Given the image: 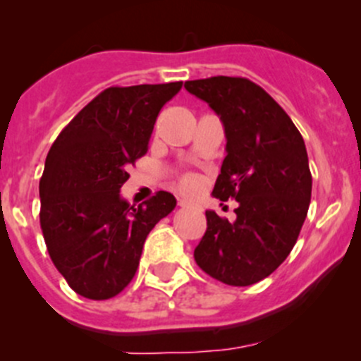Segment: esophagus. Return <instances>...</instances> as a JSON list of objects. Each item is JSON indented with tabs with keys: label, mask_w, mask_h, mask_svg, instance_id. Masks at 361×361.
I'll use <instances>...</instances> for the list:
<instances>
[{
	"label": "esophagus",
	"mask_w": 361,
	"mask_h": 361,
	"mask_svg": "<svg viewBox=\"0 0 361 361\" xmlns=\"http://www.w3.org/2000/svg\"><path fill=\"white\" fill-rule=\"evenodd\" d=\"M178 206L183 207V209H188V207H190V209H199L197 204H194L190 201H185V199H180V201H178Z\"/></svg>",
	"instance_id": "esophagus-1"
}]
</instances>
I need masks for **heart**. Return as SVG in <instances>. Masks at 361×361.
<instances>
[{"mask_svg": "<svg viewBox=\"0 0 361 361\" xmlns=\"http://www.w3.org/2000/svg\"><path fill=\"white\" fill-rule=\"evenodd\" d=\"M197 176H194V174H185V176L180 178V187L183 190H194L197 187Z\"/></svg>", "mask_w": 361, "mask_h": 361, "instance_id": "1", "label": "heart"}]
</instances>
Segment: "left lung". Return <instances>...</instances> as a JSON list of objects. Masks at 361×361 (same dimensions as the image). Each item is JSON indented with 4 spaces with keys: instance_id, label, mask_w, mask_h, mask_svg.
Listing matches in <instances>:
<instances>
[{
    "instance_id": "8db88e82",
    "label": "left lung",
    "mask_w": 361,
    "mask_h": 361,
    "mask_svg": "<svg viewBox=\"0 0 361 361\" xmlns=\"http://www.w3.org/2000/svg\"><path fill=\"white\" fill-rule=\"evenodd\" d=\"M185 89L224 122L227 157L213 195L239 204L234 221L206 211L194 258L225 285H255L286 260L307 216L312 176L304 140L286 111L248 78L211 76L185 82Z\"/></svg>"
}]
</instances>
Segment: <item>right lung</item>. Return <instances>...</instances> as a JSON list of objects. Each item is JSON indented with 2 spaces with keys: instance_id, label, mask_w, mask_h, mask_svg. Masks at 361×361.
<instances>
[{
  "instance_id": "obj_1",
  "label": "right lung",
  "mask_w": 361,
  "mask_h": 361,
  "mask_svg": "<svg viewBox=\"0 0 361 361\" xmlns=\"http://www.w3.org/2000/svg\"><path fill=\"white\" fill-rule=\"evenodd\" d=\"M181 85L104 89L50 147L39 180V225L54 265L82 297L106 300L122 292L147 235L176 206L164 190L130 206L120 188L148 152L159 111Z\"/></svg>"
}]
</instances>
